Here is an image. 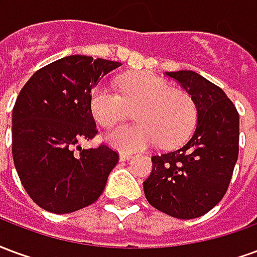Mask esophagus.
I'll use <instances>...</instances> for the list:
<instances>
[{
	"label": "esophagus",
	"mask_w": 257,
	"mask_h": 257,
	"mask_svg": "<svg viewBox=\"0 0 257 257\" xmlns=\"http://www.w3.org/2000/svg\"><path fill=\"white\" fill-rule=\"evenodd\" d=\"M129 158H132V154H126V153H121V154H119V160H121V161H126Z\"/></svg>",
	"instance_id": "obj_1"
}]
</instances>
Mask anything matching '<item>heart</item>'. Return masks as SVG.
<instances>
[{"label": "heart", "instance_id": "obj_1", "mask_svg": "<svg viewBox=\"0 0 257 257\" xmlns=\"http://www.w3.org/2000/svg\"><path fill=\"white\" fill-rule=\"evenodd\" d=\"M111 85H96L90 93V111L103 128L117 126L135 107L138 122L108 135L110 145L121 151H138L161 142L172 147L183 142L195 126L197 107L189 93L171 89L167 81L151 73H134Z\"/></svg>", "mask_w": 257, "mask_h": 257}]
</instances>
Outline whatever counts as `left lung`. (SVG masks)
I'll list each match as a JSON object with an SVG mask.
<instances>
[{
	"mask_svg": "<svg viewBox=\"0 0 257 257\" xmlns=\"http://www.w3.org/2000/svg\"><path fill=\"white\" fill-rule=\"evenodd\" d=\"M191 95L198 123L178 150L151 157L153 169L143 182L156 209L178 219L205 215L224 197L238 158L239 115L226 93L199 74L167 73Z\"/></svg>",
	"mask_w": 257,
	"mask_h": 257,
	"instance_id": "1",
	"label": "left lung"
}]
</instances>
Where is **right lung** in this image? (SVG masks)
Returning <instances> with one entry per match:
<instances>
[{
    "instance_id": "obj_1",
    "label": "right lung",
    "mask_w": 257,
    "mask_h": 257,
    "mask_svg": "<svg viewBox=\"0 0 257 257\" xmlns=\"http://www.w3.org/2000/svg\"><path fill=\"white\" fill-rule=\"evenodd\" d=\"M119 66L73 55L40 68L20 90L12 112V156L23 187L42 209L75 212L106 187L118 151L104 143L84 150L78 142L97 135L90 93Z\"/></svg>"
}]
</instances>
